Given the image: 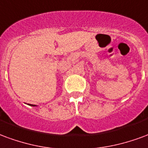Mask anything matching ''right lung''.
I'll return each instance as SVG.
<instances>
[{
  "mask_svg": "<svg viewBox=\"0 0 148 148\" xmlns=\"http://www.w3.org/2000/svg\"><path fill=\"white\" fill-rule=\"evenodd\" d=\"M30 106H36V105H31V104H29Z\"/></svg>",
  "mask_w": 148,
  "mask_h": 148,
  "instance_id": "right-lung-1",
  "label": "right lung"
}]
</instances>
